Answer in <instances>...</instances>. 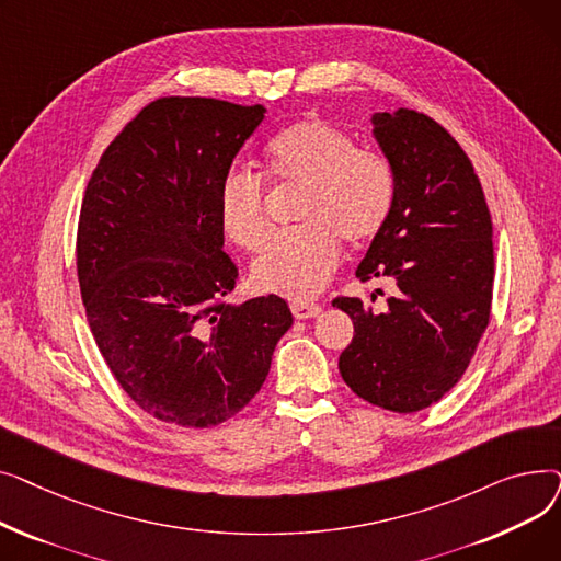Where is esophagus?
<instances>
[{
  "label": "esophagus",
  "instance_id": "obj_1",
  "mask_svg": "<svg viewBox=\"0 0 561 561\" xmlns=\"http://www.w3.org/2000/svg\"><path fill=\"white\" fill-rule=\"evenodd\" d=\"M290 311L298 320H307V318H316L322 311V307L316 302H293Z\"/></svg>",
  "mask_w": 561,
  "mask_h": 561
}]
</instances>
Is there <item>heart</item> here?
<instances>
[{"mask_svg":"<svg viewBox=\"0 0 561 561\" xmlns=\"http://www.w3.org/2000/svg\"><path fill=\"white\" fill-rule=\"evenodd\" d=\"M265 176L282 188H300L296 231L277 236L252 265L261 293L309 300L325 288L341 259V241L364 245L385 229L398 193L391 159L357 147L345 129L305 117L265 147ZM218 218L229 239L256 252L268 239L263 180L231 168L218 188Z\"/></svg>","mask_w":561,"mask_h":561,"instance_id":"1","label":"heart"}]
</instances>
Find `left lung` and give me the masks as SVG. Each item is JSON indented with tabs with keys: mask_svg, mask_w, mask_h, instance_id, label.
<instances>
[{
	"mask_svg": "<svg viewBox=\"0 0 561 561\" xmlns=\"http://www.w3.org/2000/svg\"><path fill=\"white\" fill-rule=\"evenodd\" d=\"M373 127L398 193L357 277H387L396 296L385 313L332 302L355 325L339 370L359 398L411 414L457 385L489 325L493 227L473 163L444 127L411 108L375 113Z\"/></svg>",
	"mask_w": 561,
	"mask_h": 561,
	"instance_id": "8db88e82",
	"label": "left lung"
}]
</instances>
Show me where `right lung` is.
Here are the masks:
<instances>
[{"label": "right lung", "instance_id": "1", "mask_svg": "<svg viewBox=\"0 0 561 561\" xmlns=\"http://www.w3.org/2000/svg\"><path fill=\"white\" fill-rule=\"evenodd\" d=\"M261 104L161 98L106 147L85 186L77 277L117 385L147 414L214 427L259 393L293 325L279 296L227 305L218 188Z\"/></svg>", "mask_w": 561, "mask_h": 561}]
</instances>
